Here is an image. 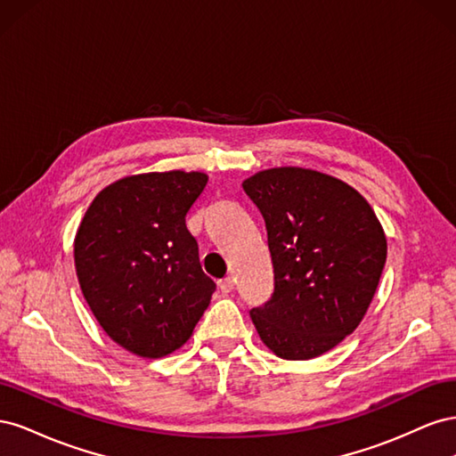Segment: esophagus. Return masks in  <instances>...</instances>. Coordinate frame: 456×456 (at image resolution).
<instances>
[{
  "label": "esophagus",
  "instance_id": "obj_1",
  "mask_svg": "<svg viewBox=\"0 0 456 456\" xmlns=\"http://www.w3.org/2000/svg\"><path fill=\"white\" fill-rule=\"evenodd\" d=\"M218 287H220V291H223V293H232L233 287H236V280L224 278V280L218 281Z\"/></svg>",
  "mask_w": 456,
  "mask_h": 456
}]
</instances>
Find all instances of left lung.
Segmentation results:
<instances>
[{"label":"left lung","instance_id":"left-lung-1","mask_svg":"<svg viewBox=\"0 0 456 456\" xmlns=\"http://www.w3.org/2000/svg\"><path fill=\"white\" fill-rule=\"evenodd\" d=\"M265 218L273 291L251 320L283 360H312L360 325L379 287L386 238L362 194L302 167L260 171L241 184Z\"/></svg>","mask_w":456,"mask_h":456}]
</instances>
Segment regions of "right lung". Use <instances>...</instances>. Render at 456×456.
I'll return each mask as SVG.
<instances>
[{
  "instance_id": "right-lung-1",
  "label": "right lung",
  "mask_w": 456,
  "mask_h": 456,
  "mask_svg": "<svg viewBox=\"0 0 456 456\" xmlns=\"http://www.w3.org/2000/svg\"><path fill=\"white\" fill-rule=\"evenodd\" d=\"M207 184L203 173L121 178L81 220L74 256L81 291L108 337L142 357L181 348L216 283L201 270L186 215Z\"/></svg>"
}]
</instances>
